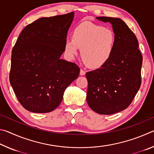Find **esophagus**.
Listing matches in <instances>:
<instances>
[{
	"mask_svg": "<svg viewBox=\"0 0 154 154\" xmlns=\"http://www.w3.org/2000/svg\"><path fill=\"white\" fill-rule=\"evenodd\" d=\"M85 74V71H83V69H81L80 70V75H82V76H83V75H84Z\"/></svg>",
	"mask_w": 154,
	"mask_h": 154,
	"instance_id": "esophagus-1",
	"label": "esophagus"
}]
</instances>
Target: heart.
<instances>
[{"label": "heart", "mask_w": 154, "mask_h": 154, "mask_svg": "<svg viewBox=\"0 0 154 154\" xmlns=\"http://www.w3.org/2000/svg\"><path fill=\"white\" fill-rule=\"evenodd\" d=\"M116 45V34L111 28L85 22L75 28L72 38H68L65 42L64 50L68 57L72 59L80 49L85 64L97 69L111 59Z\"/></svg>", "instance_id": "b5f03b06"}]
</instances>
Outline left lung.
<instances>
[{"instance_id":"1","label":"left lung","mask_w":154,"mask_h":154,"mask_svg":"<svg viewBox=\"0 0 154 154\" xmlns=\"http://www.w3.org/2000/svg\"><path fill=\"white\" fill-rule=\"evenodd\" d=\"M112 25L116 45L111 59L99 69L86 72V100L96 113L111 115L128 106L139 91L143 58L133 32L118 17H98Z\"/></svg>"}]
</instances>
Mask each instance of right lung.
<instances>
[{"mask_svg": "<svg viewBox=\"0 0 154 154\" xmlns=\"http://www.w3.org/2000/svg\"><path fill=\"white\" fill-rule=\"evenodd\" d=\"M74 13L41 17L26 26L12 50L9 80L23 107L44 113L56 109L80 69L61 59Z\"/></svg>", "mask_w": 154, "mask_h": 154, "instance_id": "obj_1", "label": "right lung"}]
</instances>
